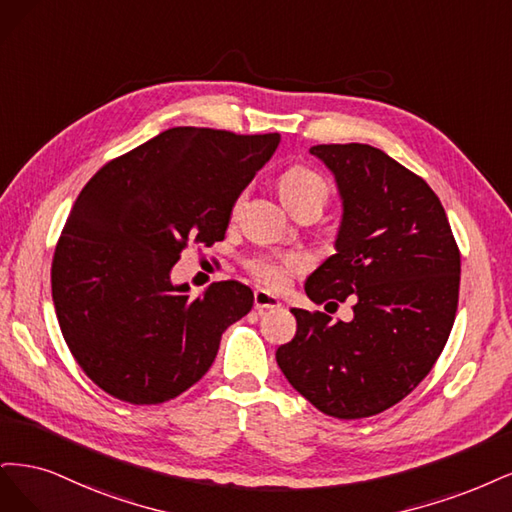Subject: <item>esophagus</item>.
<instances>
[{"label":"esophagus","mask_w":512,"mask_h":512,"mask_svg":"<svg viewBox=\"0 0 512 512\" xmlns=\"http://www.w3.org/2000/svg\"><path fill=\"white\" fill-rule=\"evenodd\" d=\"M253 300H255V308H257V310H268V308H278V306H280L276 295H272V293H268V291H263V289H257V291H255Z\"/></svg>","instance_id":"esophagus-1"}]
</instances>
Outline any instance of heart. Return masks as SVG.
Wrapping results in <instances>:
<instances>
[{
    "instance_id": "obj_1",
    "label": "heart",
    "mask_w": 512,
    "mask_h": 512,
    "mask_svg": "<svg viewBox=\"0 0 512 512\" xmlns=\"http://www.w3.org/2000/svg\"><path fill=\"white\" fill-rule=\"evenodd\" d=\"M278 191H280V197H283V202L291 210H295L304 204L323 206L327 200L329 187L319 172L310 170L308 166H300L298 163V166H291L280 174ZM251 270L263 285L278 289L287 283V278L291 274L302 270V261L298 257H283V259L259 257L251 261Z\"/></svg>"
}]
</instances>
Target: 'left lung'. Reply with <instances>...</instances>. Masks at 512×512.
<instances>
[{"label":"left lung","instance_id":"1","mask_svg":"<svg viewBox=\"0 0 512 512\" xmlns=\"http://www.w3.org/2000/svg\"><path fill=\"white\" fill-rule=\"evenodd\" d=\"M342 200L336 255L306 295L353 319L291 308L298 332L276 361L295 391L336 419H364L404 400L449 340L459 300V249L438 195L381 148L317 144Z\"/></svg>","mask_w":512,"mask_h":512}]
</instances>
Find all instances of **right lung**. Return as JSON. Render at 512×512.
I'll return each mask as SVG.
<instances>
[{
	"instance_id": "1",
	"label": "right lung",
	"mask_w": 512,
	"mask_h": 512,
	"mask_svg": "<svg viewBox=\"0 0 512 512\" xmlns=\"http://www.w3.org/2000/svg\"><path fill=\"white\" fill-rule=\"evenodd\" d=\"M278 142L172 127L80 191L53 257V302L78 366L112 398L140 406L187 391L212 366L221 334L253 308L238 280L191 298L170 272L189 242L225 238L238 195Z\"/></svg>"
}]
</instances>
